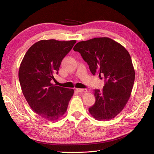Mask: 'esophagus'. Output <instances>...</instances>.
I'll return each mask as SVG.
<instances>
[{
    "mask_svg": "<svg viewBox=\"0 0 154 154\" xmlns=\"http://www.w3.org/2000/svg\"><path fill=\"white\" fill-rule=\"evenodd\" d=\"M76 91L78 92H86L87 91L85 88H76Z\"/></svg>",
    "mask_w": 154,
    "mask_h": 154,
    "instance_id": "esophagus-1",
    "label": "esophagus"
}]
</instances>
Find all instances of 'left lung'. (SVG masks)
Masks as SVG:
<instances>
[{"mask_svg":"<svg viewBox=\"0 0 154 154\" xmlns=\"http://www.w3.org/2000/svg\"><path fill=\"white\" fill-rule=\"evenodd\" d=\"M89 66L93 75L104 78L103 89L94 90L96 102L88 109L96 120L115 118L124 109L131 95L135 71L128 51L108 37L79 42L73 48Z\"/></svg>","mask_w":154,"mask_h":154,"instance_id":"1","label":"left lung"}]
</instances>
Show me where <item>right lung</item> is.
Listing matches in <instances>:
<instances>
[{
	"label": "right lung",
	"mask_w": 154,
	"mask_h": 154,
	"mask_svg": "<svg viewBox=\"0 0 154 154\" xmlns=\"http://www.w3.org/2000/svg\"><path fill=\"white\" fill-rule=\"evenodd\" d=\"M76 40H40L31 45L18 71L22 91L32 110L49 122L58 120L67 111L72 88L51 83L63 58Z\"/></svg>",
	"instance_id": "obj_1"
}]
</instances>
